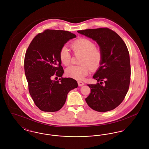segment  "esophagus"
I'll return each instance as SVG.
<instances>
[{
    "label": "esophagus",
    "mask_w": 149,
    "mask_h": 149,
    "mask_svg": "<svg viewBox=\"0 0 149 149\" xmlns=\"http://www.w3.org/2000/svg\"><path fill=\"white\" fill-rule=\"evenodd\" d=\"M78 84L79 86H83V85H84V83L82 81H78Z\"/></svg>",
    "instance_id": "obj_1"
}]
</instances>
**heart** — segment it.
Listing matches in <instances>:
<instances>
[{
	"label": "heart",
	"mask_w": 149,
	"mask_h": 149,
	"mask_svg": "<svg viewBox=\"0 0 149 149\" xmlns=\"http://www.w3.org/2000/svg\"><path fill=\"white\" fill-rule=\"evenodd\" d=\"M71 47L74 54L81 53L79 65H71L66 69V75L77 80H81L89 72L91 69H98L102 61V51L95 47V44L86 38H80L71 43ZM61 62L65 66L71 63V55L68 47L63 46L59 52Z\"/></svg>",
	"instance_id": "1"
}]
</instances>
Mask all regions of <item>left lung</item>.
Returning <instances> with one entry per match:
<instances>
[{"label": "left lung", "mask_w": 149, "mask_h": 149, "mask_svg": "<svg viewBox=\"0 0 149 149\" xmlns=\"http://www.w3.org/2000/svg\"><path fill=\"white\" fill-rule=\"evenodd\" d=\"M78 32L95 41L103 55L100 66L93 75L98 83L87 85L91 92L85 101L98 112L113 110L122 102L130 86L131 66L126 43L117 33L108 28Z\"/></svg>", "instance_id": "obj_1"}]
</instances>
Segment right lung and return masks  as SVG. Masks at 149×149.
I'll list each match as a JSON object with an SVG mask.
<instances>
[{"label":"right lung","mask_w":149,"mask_h":149,"mask_svg":"<svg viewBox=\"0 0 149 149\" xmlns=\"http://www.w3.org/2000/svg\"><path fill=\"white\" fill-rule=\"evenodd\" d=\"M76 37L66 31L46 29L36 36L26 51L24 66L29 92L36 106L42 111H59L68 93L78 87L72 78L52 80L53 76L61 77L64 74L60 50Z\"/></svg>","instance_id":"obj_1"}]
</instances>
